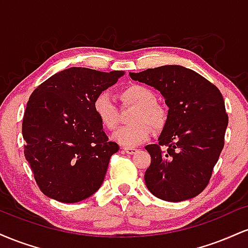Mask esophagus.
<instances>
[{"instance_id":"34e87169","label":"esophagus","mask_w":248,"mask_h":248,"mask_svg":"<svg viewBox=\"0 0 248 248\" xmlns=\"http://www.w3.org/2000/svg\"><path fill=\"white\" fill-rule=\"evenodd\" d=\"M122 149H124V152H126L127 154H134V153H136V149H135V148L124 147V148H122Z\"/></svg>"}]
</instances>
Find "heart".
Returning <instances> with one entry per match:
<instances>
[{"instance_id":"heart-1","label":"heart","mask_w":248,"mask_h":248,"mask_svg":"<svg viewBox=\"0 0 248 248\" xmlns=\"http://www.w3.org/2000/svg\"><path fill=\"white\" fill-rule=\"evenodd\" d=\"M121 106H134L129 115L132 124L122 126L113 134V140L126 147L140 146L154 130H160L167 122V112L162 105L156 102L155 93L149 87L140 84H130L119 92ZM93 110L105 129L113 130L118 126L120 113L119 108L106 93L96 95L93 101Z\"/></svg>"}]
</instances>
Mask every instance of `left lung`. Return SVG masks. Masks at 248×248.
<instances>
[{
    "mask_svg": "<svg viewBox=\"0 0 248 248\" xmlns=\"http://www.w3.org/2000/svg\"><path fill=\"white\" fill-rule=\"evenodd\" d=\"M129 76L160 91L169 107L158 143L146 146L152 157L144 172L148 190L168 202L196 197L209 184L224 148L229 116L220 91L179 65Z\"/></svg>",
    "mask_w": 248,
    "mask_h": 248,
    "instance_id": "obj_1",
    "label": "left lung"
}]
</instances>
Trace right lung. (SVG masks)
<instances>
[{"label":"right lung","instance_id":"right-lung-1","mask_svg":"<svg viewBox=\"0 0 248 248\" xmlns=\"http://www.w3.org/2000/svg\"><path fill=\"white\" fill-rule=\"evenodd\" d=\"M122 75L71 67L31 93L22 122L24 156L47 197L77 203L101 186L119 146L102 130L93 101Z\"/></svg>","mask_w":248,"mask_h":248}]
</instances>
